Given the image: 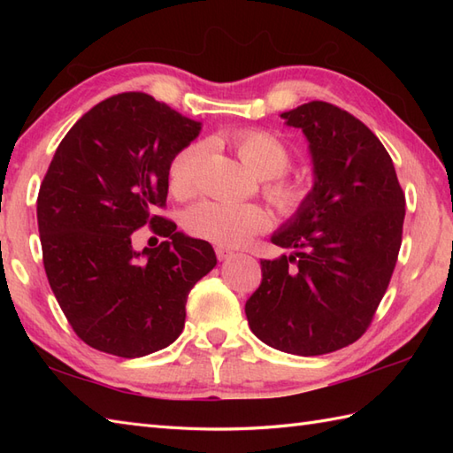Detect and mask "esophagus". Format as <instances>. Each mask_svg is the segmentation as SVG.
<instances>
[{
  "label": "esophagus",
  "instance_id": "1",
  "mask_svg": "<svg viewBox=\"0 0 453 453\" xmlns=\"http://www.w3.org/2000/svg\"><path fill=\"white\" fill-rule=\"evenodd\" d=\"M216 257H218V261H227V258L234 257V251L227 247H216Z\"/></svg>",
  "mask_w": 453,
  "mask_h": 453
}]
</instances>
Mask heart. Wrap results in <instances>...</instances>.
<instances>
[{
  "instance_id": "heart-1",
  "label": "heart",
  "mask_w": 453,
  "mask_h": 453,
  "mask_svg": "<svg viewBox=\"0 0 453 453\" xmlns=\"http://www.w3.org/2000/svg\"><path fill=\"white\" fill-rule=\"evenodd\" d=\"M234 148L243 165L257 177L273 179L282 175L290 165V150L286 143L268 130H243L234 136ZM198 146H188L173 157L169 165V188L175 196H187L192 190ZM268 195L284 214H294L307 200V187L297 180H276L268 185ZM268 211L247 202L202 200L192 206L185 216V227L190 235L206 239L219 247H239L249 237L263 232L268 226Z\"/></svg>"
}]
</instances>
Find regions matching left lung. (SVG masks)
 Here are the masks:
<instances>
[{
  "label": "left lung",
  "instance_id": "left-lung-1",
  "mask_svg": "<svg viewBox=\"0 0 453 453\" xmlns=\"http://www.w3.org/2000/svg\"><path fill=\"white\" fill-rule=\"evenodd\" d=\"M280 119L303 132L313 187L273 234L292 253L261 261L245 313L257 339L276 350L329 354L360 339L388 290L405 195L388 150L350 112L311 101Z\"/></svg>",
  "mask_w": 453,
  "mask_h": 453
}]
</instances>
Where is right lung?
Returning a JSON list of instances; mask_svg holds the SVG:
<instances>
[{"label":"right lung","mask_w":453,"mask_h":453,"mask_svg":"<svg viewBox=\"0 0 453 453\" xmlns=\"http://www.w3.org/2000/svg\"><path fill=\"white\" fill-rule=\"evenodd\" d=\"M202 124L146 93H120L85 112L58 146L36 202L44 271L83 342L140 358L177 341L188 292L216 266L208 242L153 216L169 165ZM150 223L159 248L131 247Z\"/></svg>","instance_id":"obj_1"}]
</instances>
